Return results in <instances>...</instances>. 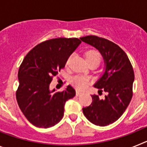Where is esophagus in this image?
<instances>
[{
  "label": "esophagus",
  "instance_id": "1",
  "mask_svg": "<svg viewBox=\"0 0 147 147\" xmlns=\"http://www.w3.org/2000/svg\"><path fill=\"white\" fill-rule=\"evenodd\" d=\"M82 94V92L79 91V90H76V96H81Z\"/></svg>",
  "mask_w": 147,
  "mask_h": 147
}]
</instances>
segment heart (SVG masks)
<instances>
[{
	"mask_svg": "<svg viewBox=\"0 0 147 147\" xmlns=\"http://www.w3.org/2000/svg\"><path fill=\"white\" fill-rule=\"evenodd\" d=\"M71 57H72V56H71L69 57V59L67 60V63L70 62ZM89 59L96 60V62H98L99 63V62L101 61V54L97 51H89L87 53L86 60H89ZM71 82H72L73 85H74L75 88H77L78 90H85L88 87V85H89L90 80L88 78L85 77V76H76L71 80Z\"/></svg>",
	"mask_w": 147,
	"mask_h": 147,
	"instance_id": "obj_1",
	"label": "heart"
}]
</instances>
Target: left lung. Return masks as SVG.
Here are the masks:
<instances>
[{"label": "left lung", "instance_id": "1", "mask_svg": "<svg viewBox=\"0 0 147 147\" xmlns=\"http://www.w3.org/2000/svg\"><path fill=\"white\" fill-rule=\"evenodd\" d=\"M80 40L98 50L104 59L105 69L93 86L107 95L104 99L92 95L91 105L83 107L82 111L93 124L105 127L117 121L128 107L132 96L134 71L126 53L116 44L93 35Z\"/></svg>", "mask_w": 147, "mask_h": 147}]
</instances>
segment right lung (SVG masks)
Segmentation results:
<instances>
[{
    "label": "right lung",
    "mask_w": 147,
    "mask_h": 147,
    "mask_svg": "<svg viewBox=\"0 0 147 147\" xmlns=\"http://www.w3.org/2000/svg\"><path fill=\"white\" fill-rule=\"evenodd\" d=\"M81 42L78 38L65 37L46 40L23 59L18 71L17 102L27 120L35 127L49 128L59 123L66 101L75 96L76 91L71 85L57 92L51 90L50 83Z\"/></svg>",
    "instance_id": "right-lung-1"
}]
</instances>
